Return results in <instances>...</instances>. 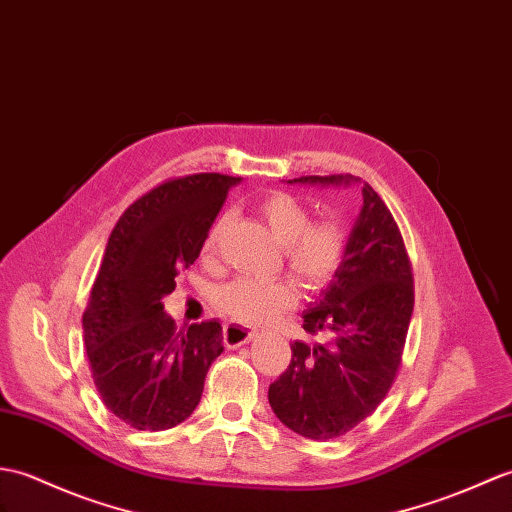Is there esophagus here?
Listing matches in <instances>:
<instances>
[{"label": "esophagus", "mask_w": 512, "mask_h": 512, "mask_svg": "<svg viewBox=\"0 0 512 512\" xmlns=\"http://www.w3.org/2000/svg\"><path fill=\"white\" fill-rule=\"evenodd\" d=\"M257 334L253 329H248L244 325H224V344L229 349H237L246 344L248 340H253Z\"/></svg>", "instance_id": "obj_1"}]
</instances>
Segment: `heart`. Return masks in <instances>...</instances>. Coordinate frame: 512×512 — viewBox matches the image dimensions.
<instances>
[{
  "instance_id": "b5f03b06",
  "label": "heart",
  "mask_w": 512,
  "mask_h": 512,
  "mask_svg": "<svg viewBox=\"0 0 512 512\" xmlns=\"http://www.w3.org/2000/svg\"><path fill=\"white\" fill-rule=\"evenodd\" d=\"M257 213L266 222L275 242L283 248L285 268L303 290H323L338 275L349 248L347 229L336 220L312 222V211L290 194H270L259 202ZM229 218L222 216L213 224L205 253L218 248L220 235ZM296 299L288 281L235 279L216 292V305L237 323L261 325L268 323L283 310L292 307Z\"/></svg>"
}]
</instances>
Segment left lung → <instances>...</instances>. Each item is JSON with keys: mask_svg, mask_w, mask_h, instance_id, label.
I'll return each instance as SVG.
<instances>
[{"mask_svg": "<svg viewBox=\"0 0 512 512\" xmlns=\"http://www.w3.org/2000/svg\"><path fill=\"white\" fill-rule=\"evenodd\" d=\"M353 181L358 176L331 174L290 183ZM362 200L342 268L303 314V329L325 342H292L290 366L268 388L279 421L312 441L351 432L384 401L414 310L412 264L397 222L368 183Z\"/></svg>", "mask_w": 512, "mask_h": 512, "instance_id": "obj_1", "label": "left lung"}]
</instances>
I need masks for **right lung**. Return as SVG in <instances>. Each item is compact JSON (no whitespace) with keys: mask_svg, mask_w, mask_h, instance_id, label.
Listing matches in <instances>:
<instances>
[{"mask_svg":"<svg viewBox=\"0 0 512 512\" xmlns=\"http://www.w3.org/2000/svg\"><path fill=\"white\" fill-rule=\"evenodd\" d=\"M237 176L170 178L130 205L106 244L82 314L93 384L104 406L135 430L183 423L222 353L218 320L176 329L163 312L174 277L200 255Z\"/></svg>","mask_w":512,"mask_h":512,"instance_id":"right-lung-1","label":"right lung"}]
</instances>
